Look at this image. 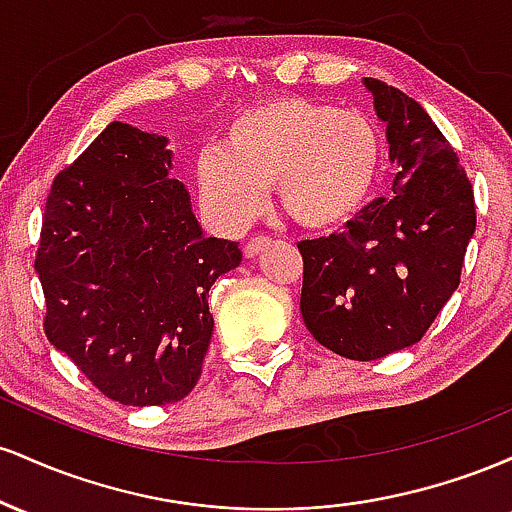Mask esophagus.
I'll return each mask as SVG.
<instances>
[{"mask_svg": "<svg viewBox=\"0 0 512 512\" xmlns=\"http://www.w3.org/2000/svg\"><path fill=\"white\" fill-rule=\"evenodd\" d=\"M267 245H269V238H264V236L250 238L248 245H245V257H257L264 248H267Z\"/></svg>", "mask_w": 512, "mask_h": 512, "instance_id": "1", "label": "esophagus"}]
</instances>
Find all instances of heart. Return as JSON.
Masks as SVG:
<instances>
[{
	"label": "heart",
	"instance_id": "b5f03b06",
	"mask_svg": "<svg viewBox=\"0 0 512 512\" xmlns=\"http://www.w3.org/2000/svg\"><path fill=\"white\" fill-rule=\"evenodd\" d=\"M383 142L356 110L305 98H272L240 113L223 146L197 158L204 207L228 228L255 219L274 185L276 202L303 228H332L368 202Z\"/></svg>",
	"mask_w": 512,
	"mask_h": 512
}]
</instances>
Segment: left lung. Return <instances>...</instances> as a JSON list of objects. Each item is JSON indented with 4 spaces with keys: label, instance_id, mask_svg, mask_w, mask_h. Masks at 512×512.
Here are the masks:
<instances>
[{
    "label": "left lung",
    "instance_id": "obj_1",
    "mask_svg": "<svg viewBox=\"0 0 512 512\" xmlns=\"http://www.w3.org/2000/svg\"><path fill=\"white\" fill-rule=\"evenodd\" d=\"M385 122L392 197L370 202L344 231L301 240L305 327L351 361H375L424 337L460 286L477 228L474 192L448 139L414 98L363 79Z\"/></svg>",
    "mask_w": 512,
    "mask_h": 512
}]
</instances>
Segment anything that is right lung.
Wrapping results in <instances>:
<instances>
[{"label":"right lung","mask_w":512,"mask_h":512,"mask_svg":"<svg viewBox=\"0 0 512 512\" xmlns=\"http://www.w3.org/2000/svg\"><path fill=\"white\" fill-rule=\"evenodd\" d=\"M170 168L166 137L110 122L52 182L35 257L50 344L127 407L190 395L214 332L209 289L243 260L204 236Z\"/></svg>","instance_id":"add662e5"}]
</instances>
